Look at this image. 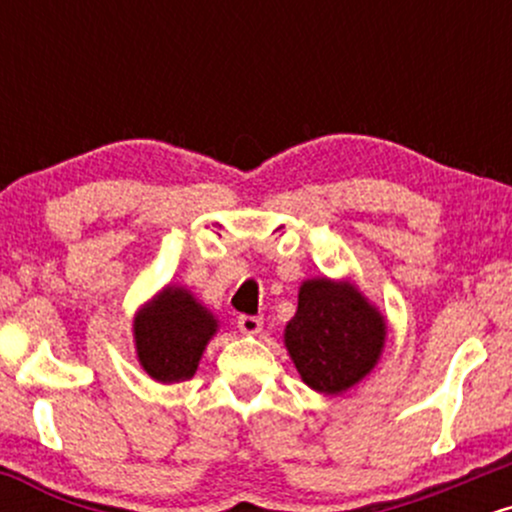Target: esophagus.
Instances as JSON below:
<instances>
[{"label": "esophagus", "mask_w": 512, "mask_h": 512, "mask_svg": "<svg viewBox=\"0 0 512 512\" xmlns=\"http://www.w3.org/2000/svg\"><path fill=\"white\" fill-rule=\"evenodd\" d=\"M238 330L243 334H257L262 330V317L260 315H240Z\"/></svg>", "instance_id": "esophagus-1"}]
</instances>
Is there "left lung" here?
<instances>
[{
	"label": "left lung",
	"mask_w": 512,
	"mask_h": 512,
	"mask_svg": "<svg viewBox=\"0 0 512 512\" xmlns=\"http://www.w3.org/2000/svg\"><path fill=\"white\" fill-rule=\"evenodd\" d=\"M385 320L354 286L305 281L298 310L286 325V349L303 383L317 392L349 390L378 361Z\"/></svg>",
	"instance_id": "left-lung-1"
}]
</instances>
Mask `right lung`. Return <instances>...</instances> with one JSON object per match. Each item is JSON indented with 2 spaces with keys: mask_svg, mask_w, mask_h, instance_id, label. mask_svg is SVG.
<instances>
[{
  "mask_svg": "<svg viewBox=\"0 0 512 512\" xmlns=\"http://www.w3.org/2000/svg\"><path fill=\"white\" fill-rule=\"evenodd\" d=\"M214 332V315L185 289H166L134 320L139 361L158 383L190 380Z\"/></svg>",
  "mask_w": 512,
  "mask_h": 512,
  "instance_id": "1",
  "label": "right lung"
}]
</instances>
